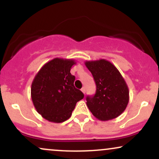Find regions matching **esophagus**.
I'll list each match as a JSON object with an SVG mask.
<instances>
[{"label": "esophagus", "mask_w": 159, "mask_h": 159, "mask_svg": "<svg viewBox=\"0 0 159 159\" xmlns=\"http://www.w3.org/2000/svg\"><path fill=\"white\" fill-rule=\"evenodd\" d=\"M81 91H82V92H83L84 94H85V93H86V89H85L84 87H82V88H81Z\"/></svg>", "instance_id": "esophagus-1"}]
</instances>
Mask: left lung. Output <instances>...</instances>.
<instances>
[{
	"mask_svg": "<svg viewBox=\"0 0 159 159\" xmlns=\"http://www.w3.org/2000/svg\"><path fill=\"white\" fill-rule=\"evenodd\" d=\"M85 65L96 85L94 96L86 97L88 108L102 121L117 117L126 108L129 100V88L123 76L106 60L86 61Z\"/></svg>",
	"mask_w": 159,
	"mask_h": 159,
	"instance_id": "left-lung-1",
	"label": "left lung"
}]
</instances>
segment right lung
<instances>
[{"label": "right lung", "mask_w": 159, "mask_h": 159, "mask_svg": "<svg viewBox=\"0 0 159 159\" xmlns=\"http://www.w3.org/2000/svg\"><path fill=\"white\" fill-rule=\"evenodd\" d=\"M74 60L54 58L40 69L31 85V98L36 111L53 123H62L72 115L84 93L75 87L70 73Z\"/></svg>", "instance_id": "obj_1"}]
</instances>
